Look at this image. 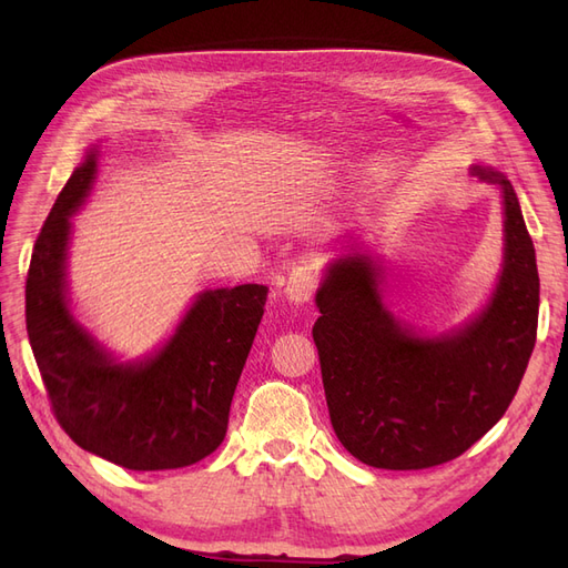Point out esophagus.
<instances>
[{
	"instance_id": "34e87169",
	"label": "esophagus",
	"mask_w": 568,
	"mask_h": 568,
	"mask_svg": "<svg viewBox=\"0 0 568 568\" xmlns=\"http://www.w3.org/2000/svg\"><path fill=\"white\" fill-rule=\"evenodd\" d=\"M315 288H317V277L313 267H296L291 270L288 280L284 284V298L294 305H305L311 303Z\"/></svg>"
}]
</instances>
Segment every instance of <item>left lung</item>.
<instances>
[{"label": "left lung", "instance_id": "obj_1", "mask_svg": "<svg viewBox=\"0 0 568 568\" xmlns=\"http://www.w3.org/2000/svg\"><path fill=\"white\" fill-rule=\"evenodd\" d=\"M469 173L503 203V265L488 301L462 324L426 332L384 296L386 265L372 248L326 263L313 338L332 426L376 469L450 462L503 419L536 346V248L511 182L484 163Z\"/></svg>", "mask_w": 568, "mask_h": 568}]
</instances>
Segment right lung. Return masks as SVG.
I'll return each instance as SVG.
<instances>
[{"instance_id":"right-lung-1","label":"right lung","mask_w":568,"mask_h":568,"mask_svg":"<svg viewBox=\"0 0 568 568\" xmlns=\"http://www.w3.org/2000/svg\"><path fill=\"white\" fill-rule=\"evenodd\" d=\"M90 144L32 248L26 324L51 409L82 450L132 471L180 469L225 440L267 286L205 288L159 348L123 359L78 315L68 286L73 215L97 182Z\"/></svg>"}]
</instances>
